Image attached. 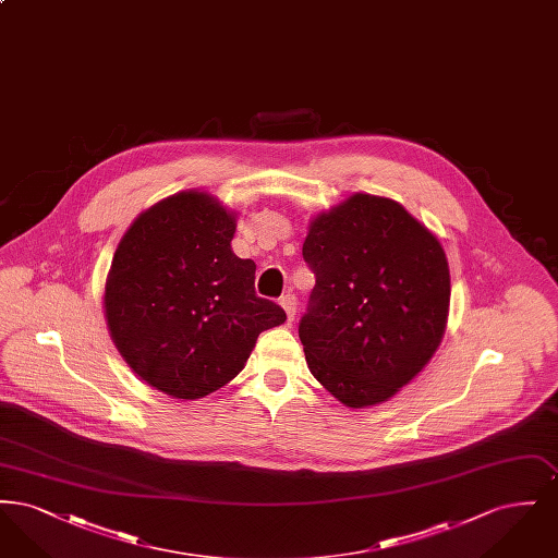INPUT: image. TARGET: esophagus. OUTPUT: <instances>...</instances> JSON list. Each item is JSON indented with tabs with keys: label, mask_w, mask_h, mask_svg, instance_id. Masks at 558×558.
Listing matches in <instances>:
<instances>
[{
	"label": "esophagus",
	"mask_w": 558,
	"mask_h": 558,
	"mask_svg": "<svg viewBox=\"0 0 558 558\" xmlns=\"http://www.w3.org/2000/svg\"><path fill=\"white\" fill-rule=\"evenodd\" d=\"M280 305H282V310L287 312L289 322H292L294 316H296V296H294V294H284V296L280 299Z\"/></svg>",
	"instance_id": "1"
}]
</instances>
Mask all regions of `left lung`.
Segmentation results:
<instances>
[{"label":"left lung","instance_id":"obj_1","mask_svg":"<svg viewBox=\"0 0 558 558\" xmlns=\"http://www.w3.org/2000/svg\"><path fill=\"white\" fill-rule=\"evenodd\" d=\"M303 259L316 276L299 322L310 371L349 408L393 398L446 332L444 246L396 201L353 194L312 219Z\"/></svg>","mask_w":558,"mask_h":558}]
</instances>
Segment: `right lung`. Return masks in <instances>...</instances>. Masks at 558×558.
<instances>
[{
  "label": "right lung",
  "instance_id": "add662e5",
  "mask_svg": "<svg viewBox=\"0 0 558 558\" xmlns=\"http://www.w3.org/2000/svg\"><path fill=\"white\" fill-rule=\"evenodd\" d=\"M236 217L207 192L173 194L135 217L105 287L108 330L142 380L178 399L239 374L280 305L255 294V262L230 242Z\"/></svg>",
  "mask_w": 558,
  "mask_h": 558
}]
</instances>
